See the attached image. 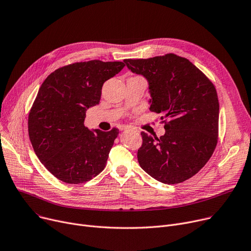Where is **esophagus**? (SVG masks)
Wrapping results in <instances>:
<instances>
[{"instance_id":"34e87169","label":"esophagus","mask_w":251,"mask_h":251,"mask_svg":"<svg viewBox=\"0 0 251 251\" xmlns=\"http://www.w3.org/2000/svg\"><path fill=\"white\" fill-rule=\"evenodd\" d=\"M120 129H121V130H128V129H133V128H132V127H130V126H121V127H120Z\"/></svg>"}]
</instances>
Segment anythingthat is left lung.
Wrapping results in <instances>:
<instances>
[{
    "label": "left lung",
    "instance_id": "1",
    "mask_svg": "<svg viewBox=\"0 0 251 251\" xmlns=\"http://www.w3.org/2000/svg\"><path fill=\"white\" fill-rule=\"evenodd\" d=\"M124 62L148 81L150 110L168 121L160 138L141 133V168L168 185L190 179L205 166L217 145L219 102L214 85L194 64L175 54Z\"/></svg>",
    "mask_w": 251,
    "mask_h": 251
}]
</instances>
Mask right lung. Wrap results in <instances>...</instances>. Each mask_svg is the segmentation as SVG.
Instances as JSON below:
<instances>
[{
  "mask_svg": "<svg viewBox=\"0 0 251 251\" xmlns=\"http://www.w3.org/2000/svg\"><path fill=\"white\" fill-rule=\"evenodd\" d=\"M124 62L91 60L52 72L42 83L29 113V138L38 159L53 176L81 184L104 169L119 129H89L86 110L100 103L103 83Z\"/></svg>",
  "mask_w": 251,
  "mask_h": 251,
  "instance_id": "add662e5",
  "label": "right lung"
}]
</instances>
